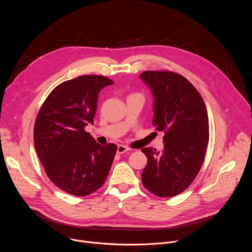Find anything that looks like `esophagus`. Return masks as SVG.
<instances>
[{
	"instance_id": "34e87169",
	"label": "esophagus",
	"mask_w": 252,
	"mask_h": 252,
	"mask_svg": "<svg viewBox=\"0 0 252 252\" xmlns=\"http://www.w3.org/2000/svg\"><path fill=\"white\" fill-rule=\"evenodd\" d=\"M127 151H129V148H127V147L124 146V145L118 146V151H117V153H118L119 155H123V154L126 153Z\"/></svg>"
}]
</instances>
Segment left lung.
<instances>
[{
	"label": "left lung",
	"mask_w": 252,
	"mask_h": 252,
	"mask_svg": "<svg viewBox=\"0 0 252 252\" xmlns=\"http://www.w3.org/2000/svg\"><path fill=\"white\" fill-rule=\"evenodd\" d=\"M140 79L154 94L153 126L163 131V150L142 149L148 164L141 173L145 188L160 197L185 191L199 172L209 139L204 101L183 76L168 70H147Z\"/></svg>",
	"instance_id": "8db88e82"
}]
</instances>
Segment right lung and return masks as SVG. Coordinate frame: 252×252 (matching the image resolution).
Segmentation results:
<instances>
[{
    "label": "right lung",
    "instance_id": "add662e5",
    "mask_svg": "<svg viewBox=\"0 0 252 252\" xmlns=\"http://www.w3.org/2000/svg\"><path fill=\"white\" fill-rule=\"evenodd\" d=\"M114 82L89 75L62 83L42 104L33 128L38 157L51 181L62 190L86 196L105 182L117 153L85 130L96 112L98 93Z\"/></svg>",
    "mask_w": 252,
    "mask_h": 252
}]
</instances>
